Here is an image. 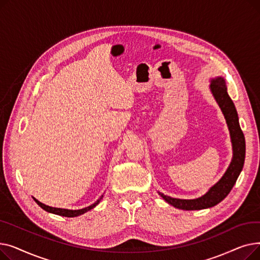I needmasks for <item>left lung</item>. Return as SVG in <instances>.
<instances>
[{
    "label": "left lung",
    "instance_id": "left-lung-1",
    "mask_svg": "<svg viewBox=\"0 0 260 260\" xmlns=\"http://www.w3.org/2000/svg\"><path fill=\"white\" fill-rule=\"evenodd\" d=\"M211 90L214 97L219 104L221 111L226 120L228 126L231 134L232 144H233V159H232L231 165L226 170L222 178L218 181L210 190L200 198L184 200V199H176L159 193V195L169 202L175 208L181 210H201L216 206V204L222 201L233 188L238 176L243 168L244 157H245V141L244 136L240 128L238 122V115L236 112L235 105L228 94L224 80L219 77L212 81Z\"/></svg>",
    "mask_w": 260,
    "mask_h": 260
}]
</instances>
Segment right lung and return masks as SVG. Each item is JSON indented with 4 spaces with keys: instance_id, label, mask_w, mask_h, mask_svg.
Returning a JSON list of instances; mask_svg holds the SVG:
<instances>
[{
    "instance_id": "obj_1",
    "label": "right lung",
    "mask_w": 260,
    "mask_h": 260,
    "mask_svg": "<svg viewBox=\"0 0 260 260\" xmlns=\"http://www.w3.org/2000/svg\"><path fill=\"white\" fill-rule=\"evenodd\" d=\"M35 201L39 204V206L42 208L43 210L49 212V213H53V214H57V215H60V216H65V217H76V216H79V215H82L84 214L85 212L91 210L92 208H94L97 204L100 202L101 198L98 199L97 201H95L93 204H91V206L87 207V208H84V209H81V210H66V209H58V208H51V207H48V206H45V204H43L42 202L38 201L36 198H34Z\"/></svg>"
}]
</instances>
